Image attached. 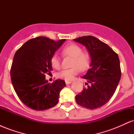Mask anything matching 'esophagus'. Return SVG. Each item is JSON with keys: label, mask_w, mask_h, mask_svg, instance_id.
Returning a JSON list of instances; mask_svg holds the SVG:
<instances>
[{"label": "esophagus", "mask_w": 134, "mask_h": 134, "mask_svg": "<svg viewBox=\"0 0 134 134\" xmlns=\"http://www.w3.org/2000/svg\"><path fill=\"white\" fill-rule=\"evenodd\" d=\"M65 83H66V84H70V83H72V81H65Z\"/></svg>", "instance_id": "esophagus-1"}]
</instances>
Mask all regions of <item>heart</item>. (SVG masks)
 <instances>
[{
    "label": "heart",
    "mask_w": 134,
    "mask_h": 134,
    "mask_svg": "<svg viewBox=\"0 0 134 134\" xmlns=\"http://www.w3.org/2000/svg\"><path fill=\"white\" fill-rule=\"evenodd\" d=\"M62 53L64 57H70L72 58L71 63L72 68L62 70L58 74V77L66 81H71L78 74L79 69L85 71L88 69L91 64V56L87 50H82V47L77 44H70L63 48ZM50 63L52 67L59 69L61 67L60 58L57 55L52 57Z\"/></svg>",
    "instance_id": "1"
}]
</instances>
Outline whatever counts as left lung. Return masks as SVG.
I'll return each mask as SVG.
<instances>
[{"mask_svg": "<svg viewBox=\"0 0 134 134\" xmlns=\"http://www.w3.org/2000/svg\"><path fill=\"white\" fill-rule=\"evenodd\" d=\"M74 41L85 46L91 59V68L82 77L87 80V87L76 95V101L86 108H100L111 99L120 80L119 58L108 44L94 36H82Z\"/></svg>", "mask_w": 134, "mask_h": 134, "instance_id": "1", "label": "left lung"}]
</instances>
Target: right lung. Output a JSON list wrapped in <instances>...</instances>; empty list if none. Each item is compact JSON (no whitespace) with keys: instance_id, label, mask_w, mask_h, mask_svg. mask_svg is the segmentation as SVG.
I'll use <instances>...</instances> for the list:
<instances>
[{"instance_id":"right-lung-1","label":"right lung","mask_w":134,"mask_h":134,"mask_svg":"<svg viewBox=\"0 0 134 134\" xmlns=\"http://www.w3.org/2000/svg\"><path fill=\"white\" fill-rule=\"evenodd\" d=\"M65 41L39 36L26 41L15 53L10 69L12 84L20 100L30 108L42 111L58 103L65 81L58 79L50 84L45 74L52 70V57Z\"/></svg>"}]
</instances>
